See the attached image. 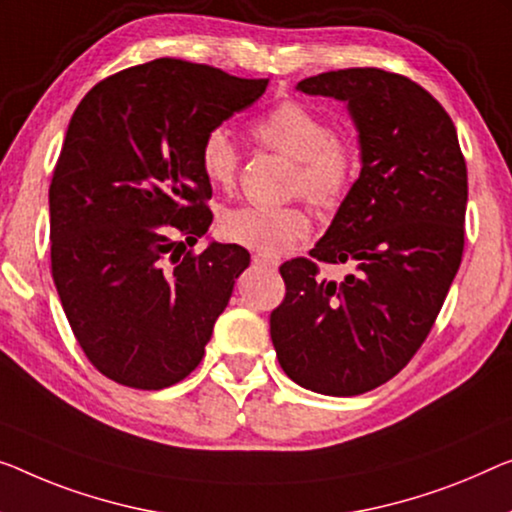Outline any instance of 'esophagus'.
I'll return each instance as SVG.
<instances>
[{
    "mask_svg": "<svg viewBox=\"0 0 512 512\" xmlns=\"http://www.w3.org/2000/svg\"><path fill=\"white\" fill-rule=\"evenodd\" d=\"M253 262L257 266H264V269H271V271H276L280 266V259L276 255H264V253H255Z\"/></svg>",
    "mask_w": 512,
    "mask_h": 512,
    "instance_id": "34e87169",
    "label": "esophagus"
}]
</instances>
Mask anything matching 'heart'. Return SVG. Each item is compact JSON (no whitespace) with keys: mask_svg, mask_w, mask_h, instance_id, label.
Instances as JSON below:
<instances>
[{"mask_svg":"<svg viewBox=\"0 0 512 512\" xmlns=\"http://www.w3.org/2000/svg\"><path fill=\"white\" fill-rule=\"evenodd\" d=\"M264 149L294 160L292 193H301L315 207L331 209L345 200L361 167L358 144L335 135L331 121L301 101H280L250 126ZM204 179L216 188H232L239 154L223 128H211L200 147ZM310 216L303 207H239L223 213L218 232L227 243L278 255L310 234Z\"/></svg>","mask_w":512,"mask_h":512,"instance_id":"heart-1","label":"heart"}]
</instances>
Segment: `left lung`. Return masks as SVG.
Masks as SVG:
<instances>
[{"label": "left lung", "instance_id": "left-lung-1", "mask_svg": "<svg viewBox=\"0 0 512 512\" xmlns=\"http://www.w3.org/2000/svg\"><path fill=\"white\" fill-rule=\"evenodd\" d=\"M296 89L347 103L361 174L310 259L280 266L271 340L289 379L349 398L398 375L430 333L462 262L467 163L448 112L404 75L342 68ZM319 261L357 273L335 283Z\"/></svg>", "mask_w": 512, "mask_h": 512}]
</instances>
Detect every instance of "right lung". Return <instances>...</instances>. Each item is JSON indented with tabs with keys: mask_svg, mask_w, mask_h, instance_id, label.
<instances>
[{
	"mask_svg": "<svg viewBox=\"0 0 512 512\" xmlns=\"http://www.w3.org/2000/svg\"><path fill=\"white\" fill-rule=\"evenodd\" d=\"M266 85L165 57L101 80L73 112L50 183L52 278L82 352L121 386L188 377L250 264L234 243L183 250L213 220L204 135Z\"/></svg>",
	"mask_w": 512,
	"mask_h": 512,
	"instance_id": "obj_1",
	"label": "right lung"
}]
</instances>
